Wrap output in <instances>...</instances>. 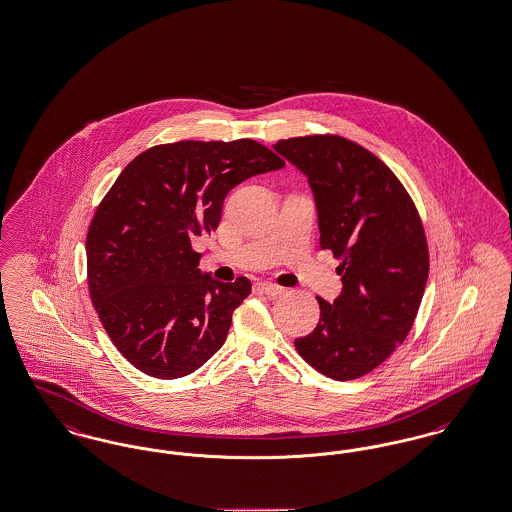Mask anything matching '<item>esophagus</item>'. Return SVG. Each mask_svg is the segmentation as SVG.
I'll use <instances>...</instances> for the list:
<instances>
[{"label":"esophagus","mask_w":512,"mask_h":512,"mask_svg":"<svg viewBox=\"0 0 512 512\" xmlns=\"http://www.w3.org/2000/svg\"><path fill=\"white\" fill-rule=\"evenodd\" d=\"M257 288H259L261 292L267 293V295H280V293H284V288H282V286L272 284V282H259V284H257Z\"/></svg>","instance_id":"obj_1"}]
</instances>
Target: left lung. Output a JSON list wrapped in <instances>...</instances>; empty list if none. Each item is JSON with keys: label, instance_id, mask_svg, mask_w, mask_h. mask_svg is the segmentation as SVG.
<instances>
[{"label": "left lung", "instance_id": "8db88e82", "mask_svg": "<svg viewBox=\"0 0 512 512\" xmlns=\"http://www.w3.org/2000/svg\"><path fill=\"white\" fill-rule=\"evenodd\" d=\"M274 149L307 176L320 247L341 259L340 295L318 297L317 328L295 349L328 378H361L413 328L430 270L422 220L390 167L347 138L315 134Z\"/></svg>", "mask_w": 512, "mask_h": 512}]
</instances>
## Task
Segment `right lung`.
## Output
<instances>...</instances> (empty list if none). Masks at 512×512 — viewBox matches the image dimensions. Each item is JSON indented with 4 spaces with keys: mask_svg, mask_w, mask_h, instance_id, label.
<instances>
[{
    "mask_svg": "<svg viewBox=\"0 0 512 512\" xmlns=\"http://www.w3.org/2000/svg\"><path fill=\"white\" fill-rule=\"evenodd\" d=\"M286 163L255 140L149 147L101 199L86 236L88 288L122 357L174 380L205 365L251 293L201 272L192 240L217 230L224 197L245 178Z\"/></svg>",
    "mask_w": 512,
    "mask_h": 512,
    "instance_id": "obj_1",
    "label": "right lung"
}]
</instances>
